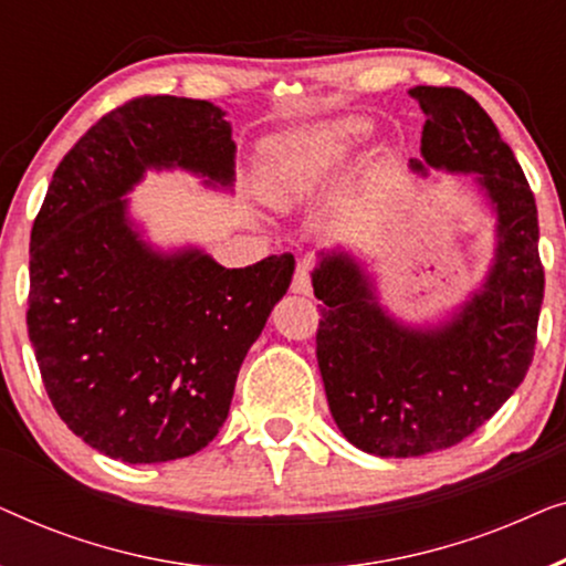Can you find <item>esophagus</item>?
<instances>
[{"label":"esophagus","mask_w":566,"mask_h":566,"mask_svg":"<svg viewBox=\"0 0 566 566\" xmlns=\"http://www.w3.org/2000/svg\"><path fill=\"white\" fill-rule=\"evenodd\" d=\"M291 291L301 293V296H308V293H312V275H308V265H304V262L296 268V275H293L291 281Z\"/></svg>","instance_id":"obj_1"}]
</instances>
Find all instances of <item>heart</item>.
<instances>
[{"label": "heart", "mask_w": 566, "mask_h": 566, "mask_svg": "<svg viewBox=\"0 0 566 566\" xmlns=\"http://www.w3.org/2000/svg\"><path fill=\"white\" fill-rule=\"evenodd\" d=\"M368 130V120L350 115L319 128L273 138L262 149L258 169L262 200L277 211L308 203Z\"/></svg>", "instance_id": "heart-1"}]
</instances>
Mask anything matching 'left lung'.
Segmentation results:
<instances>
[{"label":"left lung","mask_w":566,"mask_h":566,"mask_svg":"<svg viewBox=\"0 0 566 566\" xmlns=\"http://www.w3.org/2000/svg\"><path fill=\"white\" fill-rule=\"evenodd\" d=\"M409 95L424 113L412 169L474 172L497 213V247L482 289L438 327L397 322L353 254L319 252L316 360L329 412L355 448L381 459L443 451L482 428L528 374L544 301L536 198L513 149L463 90Z\"/></svg>","instance_id":"1"}]
</instances>
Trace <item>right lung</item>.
I'll return each instance as SVG.
<instances>
[{
	"label": "right lung",
	"mask_w": 566,
	"mask_h": 566,
	"mask_svg": "<svg viewBox=\"0 0 566 566\" xmlns=\"http://www.w3.org/2000/svg\"><path fill=\"white\" fill-rule=\"evenodd\" d=\"M208 99L146 95L103 115L53 172L30 234L28 335L61 420L126 463L198 453L227 422L239 368L296 260L223 268L157 252L123 198L146 169L234 182L231 126Z\"/></svg>",
	"instance_id": "obj_1"
}]
</instances>
